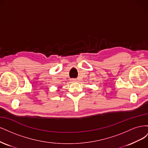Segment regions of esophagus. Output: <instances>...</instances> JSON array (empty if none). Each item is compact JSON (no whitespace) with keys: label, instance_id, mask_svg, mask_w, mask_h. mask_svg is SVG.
<instances>
[{"label":"esophagus","instance_id":"1","mask_svg":"<svg viewBox=\"0 0 148 148\" xmlns=\"http://www.w3.org/2000/svg\"><path fill=\"white\" fill-rule=\"evenodd\" d=\"M71 82H76V80H77V79H75V78H73V79H71Z\"/></svg>","mask_w":148,"mask_h":148}]
</instances>
